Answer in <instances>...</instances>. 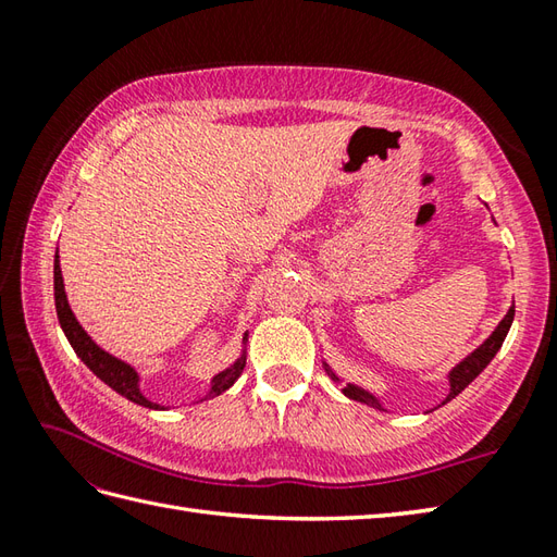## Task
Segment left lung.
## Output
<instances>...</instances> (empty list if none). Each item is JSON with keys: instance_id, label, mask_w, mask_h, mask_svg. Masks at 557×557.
<instances>
[{"instance_id": "obj_1", "label": "left lung", "mask_w": 557, "mask_h": 557, "mask_svg": "<svg viewBox=\"0 0 557 557\" xmlns=\"http://www.w3.org/2000/svg\"><path fill=\"white\" fill-rule=\"evenodd\" d=\"M512 321H515V306H510V311H507V315L498 323V327L493 330V335H491L486 342H483V345H481L479 349L471 351L465 361H459V363L455 366V369L449 371V375H447V381H449V395L445 397L443 405H447L449 399H455V397L461 393V389H465L471 381H474V377L493 361L495 354H498V349L503 347V342H505L507 333H510ZM323 366H325L327 375L333 377L335 383H339V377L333 373V369H330L327 363H323ZM342 393H345L349 399L361 401V405H369V407H373V409L385 411V407L381 405V399H377L375 395H371L369 389L359 387V385L347 383L345 387H342Z\"/></svg>"}]
</instances>
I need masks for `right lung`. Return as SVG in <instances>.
Returning <instances> with one entry per match:
<instances>
[{
  "mask_svg": "<svg viewBox=\"0 0 557 557\" xmlns=\"http://www.w3.org/2000/svg\"><path fill=\"white\" fill-rule=\"evenodd\" d=\"M54 306H57V318H59V325H62L64 335L69 339V345L74 347L76 357L88 366V369L96 373L100 381L104 385H110L114 393H120L122 397L136 401V405L140 407H148V409H168L158 405V401H150L144 393H140V377L136 373V369L132 363H126L122 359L112 357L110 351H104L102 347H98L96 342L90 339V335L86 333V330L81 327V323L76 321L74 311H71V306L66 301V292H64V277H62V268H59V251L54 256ZM248 339V335H244V342ZM246 366V351H242V357L236 359L230 369H224L222 373H218L215 377L210 381V389L206 397H200V401L203 399H210V397H218L222 395L224 389H230L236 377L242 375Z\"/></svg>",
  "mask_w": 557,
  "mask_h": 557,
  "instance_id": "right-lung-1",
  "label": "right lung"
}]
</instances>
